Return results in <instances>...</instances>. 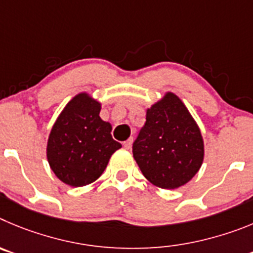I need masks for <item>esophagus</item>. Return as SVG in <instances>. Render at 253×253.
<instances>
[{
  "instance_id": "esophagus-1",
  "label": "esophagus",
  "mask_w": 253,
  "mask_h": 253,
  "mask_svg": "<svg viewBox=\"0 0 253 253\" xmlns=\"http://www.w3.org/2000/svg\"><path fill=\"white\" fill-rule=\"evenodd\" d=\"M124 146H125V149H127V150L131 149V146H132V138H128V140H127V141H125Z\"/></svg>"
}]
</instances>
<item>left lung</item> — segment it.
Returning a JSON list of instances; mask_svg holds the SVG:
<instances>
[{
	"label": "left lung",
	"mask_w": 253,
	"mask_h": 253,
	"mask_svg": "<svg viewBox=\"0 0 253 253\" xmlns=\"http://www.w3.org/2000/svg\"><path fill=\"white\" fill-rule=\"evenodd\" d=\"M143 176L163 189L188 183L204 158L202 133L180 98L166 93L146 112V122L132 145Z\"/></svg>",
	"instance_id": "8db88e82"
}]
</instances>
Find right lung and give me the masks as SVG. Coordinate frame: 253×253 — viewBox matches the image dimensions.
I'll return each mask as SVG.
<instances>
[{"label": "right lung", "mask_w": 253, "mask_h": 253, "mask_svg": "<svg viewBox=\"0 0 253 253\" xmlns=\"http://www.w3.org/2000/svg\"><path fill=\"white\" fill-rule=\"evenodd\" d=\"M101 103L87 93L76 95L54 124L47 140V161L54 174L70 186L97 180L122 145L111 135V125L99 117Z\"/></svg>", "instance_id": "add662e5"}]
</instances>
